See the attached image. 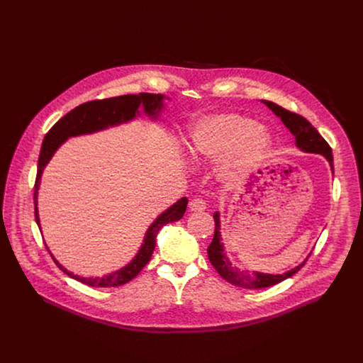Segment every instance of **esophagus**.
I'll return each instance as SVG.
<instances>
[{"mask_svg": "<svg viewBox=\"0 0 363 363\" xmlns=\"http://www.w3.org/2000/svg\"><path fill=\"white\" fill-rule=\"evenodd\" d=\"M206 209V202L203 199H192L189 202V211L191 212H202Z\"/></svg>", "mask_w": 363, "mask_h": 363, "instance_id": "esophagus-1", "label": "esophagus"}]
</instances>
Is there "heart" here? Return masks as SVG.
I'll list each match as a JSON object with an SVG mask.
<instances>
[{"label":"heart","instance_id":"obj_1","mask_svg":"<svg viewBox=\"0 0 363 363\" xmlns=\"http://www.w3.org/2000/svg\"><path fill=\"white\" fill-rule=\"evenodd\" d=\"M274 150L268 128L241 113H216L196 121L188 135V151L196 161L216 160L218 175L240 182L259 167Z\"/></svg>","mask_w":363,"mask_h":363}]
</instances>
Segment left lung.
Instances as JSON below:
<instances>
[{"mask_svg":"<svg viewBox=\"0 0 363 363\" xmlns=\"http://www.w3.org/2000/svg\"><path fill=\"white\" fill-rule=\"evenodd\" d=\"M281 121L284 125L290 130V133L296 139V147L300 148L304 152H314V154H321L325 157L331 167V172L334 175V160H333V150L328 145V143L321 138V135L313 128V125L303 116L293 113L288 109L271 102V101H262ZM215 218V235L208 247V257L211 264L215 267L218 271V275L227 281L228 284L244 288V289H262V288H269L274 286L290 277H293L296 272L300 271V268L306 264V259L290 269L285 274L279 275H271V274H262V272H250V271H241L235 267L231 265L228 257L224 252V247L221 242V234H220V213L216 212L213 215Z\"/></svg>","mask_w":363,"mask_h":363,"instance_id":"1","label":"left lung"}]
</instances>
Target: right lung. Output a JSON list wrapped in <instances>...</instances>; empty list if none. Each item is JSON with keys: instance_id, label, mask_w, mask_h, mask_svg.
I'll use <instances>...</instances> for the list:
<instances>
[{"instance_id": "1", "label": "right lung", "mask_w": 363, "mask_h": 363, "mask_svg": "<svg viewBox=\"0 0 363 363\" xmlns=\"http://www.w3.org/2000/svg\"><path fill=\"white\" fill-rule=\"evenodd\" d=\"M164 98L165 96L161 94L142 92L139 95L132 94V95H122V96H115L108 99L89 101L74 108L73 111L65 115L48 132V135L43 139L40 154H39L38 175L35 181V196H33L35 218L39 228H40V221H39V212H38V191L40 185V178L45 167L52 160L57 148L65 142H67L69 138L91 135V133L101 132L108 128L119 126L122 123H128L133 121L136 116H140V111H139L140 106H143V112L150 119H157L160 116L161 109L164 108V104H162ZM186 205H188V199L181 198L177 203H174L171 208H168L165 212H162L158 218H155L148 227V230L145 231L143 244L139 252L136 254V257L126 267L109 275L96 277V278H82L79 275H74L73 272L67 271L63 265H60L56 261L53 255L52 257L66 275H69L70 278L84 285H88L92 288H115V286L125 285L129 281H132L135 277H138L139 272L145 268V264L150 261L152 251L155 248V237L161 230V227L182 218L186 211Z\"/></svg>"}]
</instances>
